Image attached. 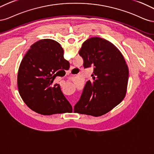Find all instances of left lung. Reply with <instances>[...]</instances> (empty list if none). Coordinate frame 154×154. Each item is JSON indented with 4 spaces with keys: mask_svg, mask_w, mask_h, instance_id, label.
<instances>
[{
    "mask_svg": "<svg viewBox=\"0 0 154 154\" xmlns=\"http://www.w3.org/2000/svg\"><path fill=\"white\" fill-rule=\"evenodd\" d=\"M79 54L84 67L93 66L94 72L74 111L95 117L105 115L125 97L128 69L125 59L115 45L99 37L88 39Z\"/></svg>",
    "mask_w": 154,
    "mask_h": 154,
    "instance_id": "left-lung-1",
    "label": "left lung"
}]
</instances>
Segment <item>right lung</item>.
Segmentation results:
<instances>
[{
    "mask_svg": "<svg viewBox=\"0 0 154 154\" xmlns=\"http://www.w3.org/2000/svg\"><path fill=\"white\" fill-rule=\"evenodd\" d=\"M63 55L64 51L58 42L41 39L32 45L20 65L17 77L20 95L31 109L41 115L72 110L60 86L54 84L58 75L57 71L70 67Z\"/></svg>",
    "mask_w": 154,
    "mask_h": 154,
    "instance_id": "right-lung-1",
    "label": "right lung"
}]
</instances>
